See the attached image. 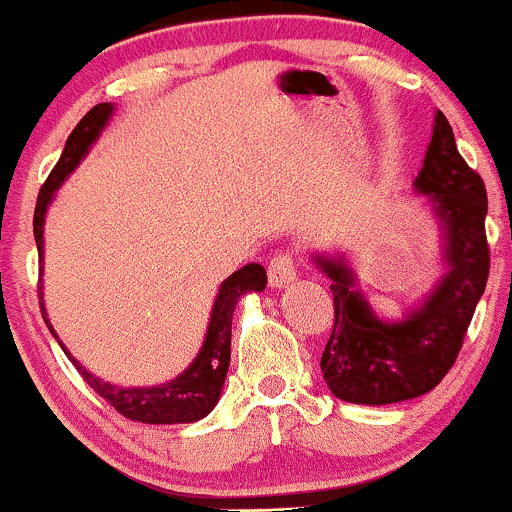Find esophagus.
<instances>
[{
	"instance_id": "esophagus-1",
	"label": "esophagus",
	"mask_w": 512,
	"mask_h": 512,
	"mask_svg": "<svg viewBox=\"0 0 512 512\" xmlns=\"http://www.w3.org/2000/svg\"><path fill=\"white\" fill-rule=\"evenodd\" d=\"M267 279L269 286H274V289H284L296 279V260H293L291 252H279L269 260Z\"/></svg>"
}]
</instances>
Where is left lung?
I'll return each instance as SVG.
<instances>
[{
	"label": "left lung",
	"instance_id": "left-lung-1",
	"mask_svg": "<svg viewBox=\"0 0 512 512\" xmlns=\"http://www.w3.org/2000/svg\"><path fill=\"white\" fill-rule=\"evenodd\" d=\"M414 187L431 197L445 228L448 274L407 320L387 325L370 313L344 262L317 257L332 279L334 327L322 351L332 395L354 404H392L431 392L457 361L467 327L486 289V187L460 156L445 115L436 113L424 168Z\"/></svg>",
	"mask_w": 512,
	"mask_h": 512
}]
</instances>
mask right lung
<instances>
[{"label":"right lung","mask_w":512,"mask_h":512,"mask_svg":"<svg viewBox=\"0 0 512 512\" xmlns=\"http://www.w3.org/2000/svg\"><path fill=\"white\" fill-rule=\"evenodd\" d=\"M110 113H113V105L101 103L81 117L79 125L74 127L67 144H64L60 161H57L48 180L40 187L33 214V236L35 245H38L40 262H43V223L50 199L55 197V190L62 185V180L76 168V163L84 158L88 146L96 142ZM264 286H267V272H264L262 264H245L243 269L228 276L221 284L214 308H211L209 330L202 351L185 373L158 387H115L88 373L76 358L69 356V351L64 349L55 330H52L48 315H45L43 291H40L43 286H38V298L40 313H43L52 337L60 342L64 354L72 358L76 370L91 385V390L98 392L117 414H122L129 421H139V424H192V421L204 419L221 397L223 380H226L228 363H231V322L238 298L248 291H262Z\"/></svg>","instance_id":"obj_1"}]
</instances>
